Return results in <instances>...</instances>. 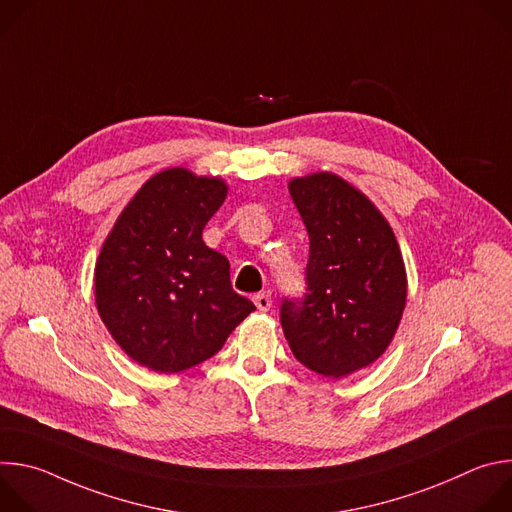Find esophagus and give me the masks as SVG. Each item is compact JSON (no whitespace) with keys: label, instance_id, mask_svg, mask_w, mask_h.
Returning <instances> with one entry per match:
<instances>
[{"label":"esophagus","instance_id":"obj_1","mask_svg":"<svg viewBox=\"0 0 512 512\" xmlns=\"http://www.w3.org/2000/svg\"><path fill=\"white\" fill-rule=\"evenodd\" d=\"M253 302H255V306H257L259 312H267V310L273 306V300H271L269 291H261V294L253 296Z\"/></svg>","mask_w":512,"mask_h":512}]
</instances>
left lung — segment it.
I'll return each instance as SVG.
<instances>
[{"instance_id":"8db88e82","label":"left lung","mask_w":512,"mask_h":512,"mask_svg":"<svg viewBox=\"0 0 512 512\" xmlns=\"http://www.w3.org/2000/svg\"><path fill=\"white\" fill-rule=\"evenodd\" d=\"M310 237L302 300L281 302V328L310 371L342 379L391 344L407 300L399 243L381 210L330 172L289 182Z\"/></svg>"}]
</instances>
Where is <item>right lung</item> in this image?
Listing matches in <instances>:
<instances>
[{
	"instance_id": "1",
	"label": "right lung",
	"mask_w": 512,
	"mask_h": 512,
	"mask_svg": "<svg viewBox=\"0 0 512 512\" xmlns=\"http://www.w3.org/2000/svg\"><path fill=\"white\" fill-rule=\"evenodd\" d=\"M227 182L170 168L119 214L95 267V302L123 352L156 373H180L223 348L255 310L231 285L229 259L202 241Z\"/></svg>"
}]
</instances>
